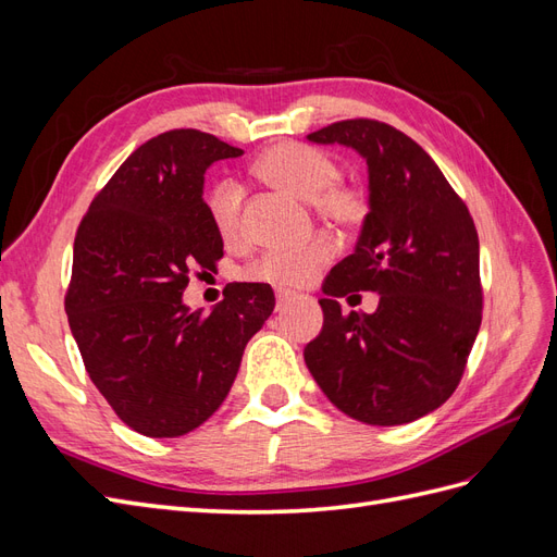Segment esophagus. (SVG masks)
<instances>
[{
	"mask_svg": "<svg viewBox=\"0 0 557 557\" xmlns=\"http://www.w3.org/2000/svg\"><path fill=\"white\" fill-rule=\"evenodd\" d=\"M295 297H297V295L290 293V290H276V309L288 307Z\"/></svg>",
	"mask_w": 557,
	"mask_h": 557,
	"instance_id": "obj_1",
	"label": "esophagus"
}]
</instances>
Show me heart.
<instances>
[{
  "mask_svg": "<svg viewBox=\"0 0 557 557\" xmlns=\"http://www.w3.org/2000/svg\"><path fill=\"white\" fill-rule=\"evenodd\" d=\"M258 178L272 188L288 193L309 207L325 223L344 230H356L364 223L369 205L358 185L339 183V164L320 150L285 141L262 153L256 162ZM242 201L239 183L218 181L207 193V211L215 232L223 242H237L242 234ZM334 256L330 237H315L301 248L269 250L250 267V276L278 285V288H299L311 283L323 264Z\"/></svg>",
  "mask_w": 557,
  "mask_h": 557,
  "instance_id": "obj_1",
  "label": "heart"
}]
</instances>
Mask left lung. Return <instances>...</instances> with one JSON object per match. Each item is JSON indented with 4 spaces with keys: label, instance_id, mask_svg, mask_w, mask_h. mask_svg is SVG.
I'll return each instance as SVG.
<instances>
[{
    "label": "left lung",
    "instance_id": "1",
    "mask_svg": "<svg viewBox=\"0 0 557 557\" xmlns=\"http://www.w3.org/2000/svg\"><path fill=\"white\" fill-rule=\"evenodd\" d=\"M311 144L352 148L367 162L369 213L318 305L323 330L305 362L336 409L367 425H404L440 409L481 327L479 234L465 201L407 134L358 117ZM350 289L380 295L374 314L341 313Z\"/></svg>",
    "mask_w": 557,
    "mask_h": 557
}]
</instances>
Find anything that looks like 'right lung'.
I'll return each mask as SVG.
<instances>
[{"instance_id":"add662e5","label":"right lung","mask_w":557,"mask_h":557,"mask_svg":"<svg viewBox=\"0 0 557 557\" xmlns=\"http://www.w3.org/2000/svg\"><path fill=\"white\" fill-rule=\"evenodd\" d=\"M239 156L213 134L164 132L117 166L76 232L64 309L83 364L117 418L153 440L218 411L276 305L267 283H230L207 315L183 305L190 272L223 258L205 174Z\"/></svg>"}]
</instances>
